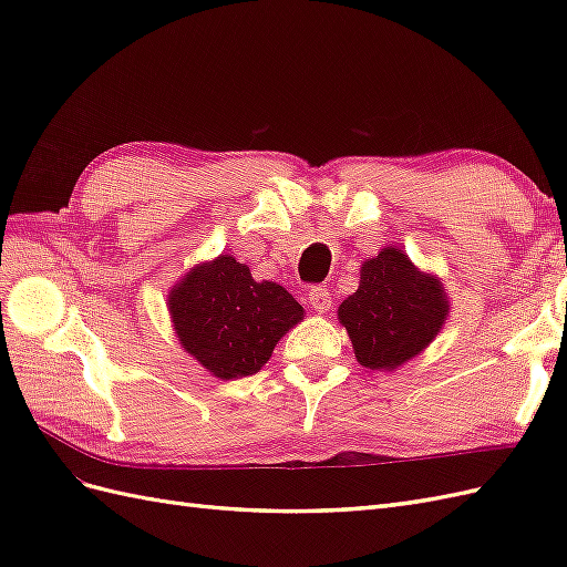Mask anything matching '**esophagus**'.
<instances>
[{
  "label": "esophagus",
  "instance_id": "obj_1",
  "mask_svg": "<svg viewBox=\"0 0 567 567\" xmlns=\"http://www.w3.org/2000/svg\"><path fill=\"white\" fill-rule=\"evenodd\" d=\"M310 305H312V310L315 312H319V315H323L326 310H331V293L326 288H321V286H315L312 290H310Z\"/></svg>",
  "mask_w": 567,
  "mask_h": 567
}]
</instances>
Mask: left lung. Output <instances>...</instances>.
<instances>
[{
    "mask_svg": "<svg viewBox=\"0 0 567 567\" xmlns=\"http://www.w3.org/2000/svg\"><path fill=\"white\" fill-rule=\"evenodd\" d=\"M447 317L442 281L392 246L362 265L359 288L338 307L357 362L379 371H392L421 354Z\"/></svg>",
    "mask_w": 567,
    "mask_h": 567,
    "instance_id": "obj_1",
    "label": "left lung"
}]
</instances>
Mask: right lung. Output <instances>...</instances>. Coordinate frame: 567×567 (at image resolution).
<instances>
[{
  "instance_id": "add662e5",
  "label": "right lung",
  "mask_w": 567,
  "mask_h": 567,
  "mask_svg": "<svg viewBox=\"0 0 567 567\" xmlns=\"http://www.w3.org/2000/svg\"><path fill=\"white\" fill-rule=\"evenodd\" d=\"M167 310L182 348L221 381L260 371L305 317L284 286L255 281L231 255L186 271L169 290Z\"/></svg>"
}]
</instances>
